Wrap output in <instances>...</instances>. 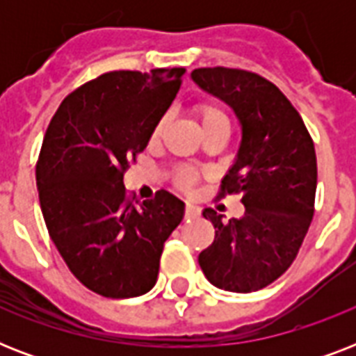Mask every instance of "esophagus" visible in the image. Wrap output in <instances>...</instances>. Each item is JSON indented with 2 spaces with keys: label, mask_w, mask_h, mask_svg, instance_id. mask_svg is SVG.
I'll return each mask as SVG.
<instances>
[{
  "label": "esophagus",
  "mask_w": 356,
  "mask_h": 356,
  "mask_svg": "<svg viewBox=\"0 0 356 356\" xmlns=\"http://www.w3.org/2000/svg\"><path fill=\"white\" fill-rule=\"evenodd\" d=\"M201 209L195 203H186V207H184V216L186 218H195L200 216Z\"/></svg>",
  "instance_id": "34e87169"
}]
</instances>
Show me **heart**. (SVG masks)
Returning a JSON list of instances; mask_svg holds the SVG:
<instances>
[{"mask_svg":"<svg viewBox=\"0 0 356 356\" xmlns=\"http://www.w3.org/2000/svg\"><path fill=\"white\" fill-rule=\"evenodd\" d=\"M194 113L195 116H197V122H200V127L201 131H203V134L214 133V131L229 134V131H231V122H229L227 113H225L222 107L214 105V103H200V105H195ZM164 123H166L164 118L156 123L155 129H153V140H156L161 136L162 129H164ZM194 183L195 173L192 172V170H179V172L175 173V184H177L179 188L190 190Z\"/></svg>","mask_w":356,"mask_h":356,"instance_id":"b5f03b06","label":"heart"}]
</instances>
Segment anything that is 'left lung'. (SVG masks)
<instances>
[{
  "label": "left lung",
  "mask_w": 356,
  "mask_h": 356,
  "mask_svg": "<svg viewBox=\"0 0 356 356\" xmlns=\"http://www.w3.org/2000/svg\"><path fill=\"white\" fill-rule=\"evenodd\" d=\"M192 81L236 114L242 140L222 192L240 194L242 218L223 222L212 209L216 236L200 266L216 288L249 293L268 286L292 266L314 216V142L286 96L264 77L234 68H197Z\"/></svg>",
  "instance_id": "8db88e82"
}]
</instances>
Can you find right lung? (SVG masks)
<instances>
[{
    "label": "right lung",
    "instance_id": "add662e5",
    "mask_svg": "<svg viewBox=\"0 0 356 356\" xmlns=\"http://www.w3.org/2000/svg\"><path fill=\"white\" fill-rule=\"evenodd\" d=\"M184 72L99 75L60 103L44 134L36 162L44 222L70 271L103 298L149 292L164 242L184 216L183 201L166 190L133 203L123 186Z\"/></svg>",
    "mask_w": 356,
    "mask_h": 356
}]
</instances>
